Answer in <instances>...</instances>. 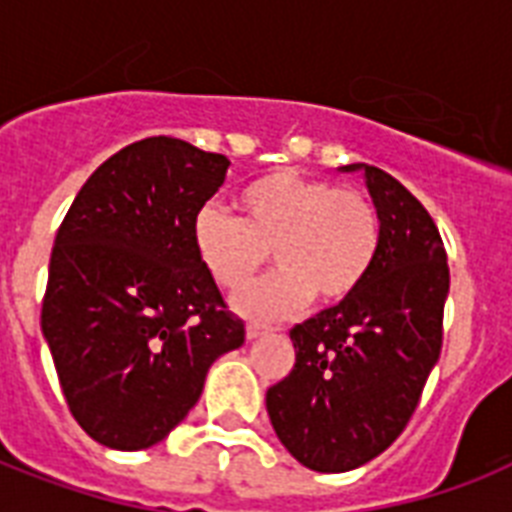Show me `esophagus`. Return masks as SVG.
<instances>
[{"label": "esophagus", "mask_w": 512, "mask_h": 512, "mask_svg": "<svg viewBox=\"0 0 512 512\" xmlns=\"http://www.w3.org/2000/svg\"><path fill=\"white\" fill-rule=\"evenodd\" d=\"M268 335V327L263 324H247V340H257V337Z\"/></svg>", "instance_id": "34e87169"}]
</instances>
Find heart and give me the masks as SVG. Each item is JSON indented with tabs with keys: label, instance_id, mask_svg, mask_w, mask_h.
Segmentation results:
<instances>
[{
	"label": "heart",
	"instance_id": "b5f03b06",
	"mask_svg": "<svg viewBox=\"0 0 512 512\" xmlns=\"http://www.w3.org/2000/svg\"><path fill=\"white\" fill-rule=\"evenodd\" d=\"M239 220L215 207L193 217V249L217 287L236 292L268 263L279 271L236 297L249 319H284L316 297L340 305L372 273L382 241L374 201L358 188L276 170L236 199Z\"/></svg>",
	"mask_w": 512,
	"mask_h": 512
}]
</instances>
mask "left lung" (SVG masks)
Here are the masks:
<instances>
[{
    "label": "left lung",
    "mask_w": 512,
    "mask_h": 512,
    "mask_svg": "<svg viewBox=\"0 0 512 512\" xmlns=\"http://www.w3.org/2000/svg\"><path fill=\"white\" fill-rule=\"evenodd\" d=\"M342 170H364L382 220L380 252L356 295L292 327L295 366L265 393L281 444L319 473L358 468L401 436L441 356L449 295L428 209L380 167Z\"/></svg>",
    "instance_id": "8db88e82"
}]
</instances>
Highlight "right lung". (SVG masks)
Listing matches in <instances>:
<instances>
[{
	"label": "right lung",
	"mask_w": 512,
	"mask_h": 512,
	"mask_svg": "<svg viewBox=\"0 0 512 512\" xmlns=\"http://www.w3.org/2000/svg\"><path fill=\"white\" fill-rule=\"evenodd\" d=\"M228 167L185 140H138L92 172L60 223L42 332L74 420L108 449L167 438L212 361L244 342L191 236Z\"/></svg>",
	"instance_id": "1"
}]
</instances>
